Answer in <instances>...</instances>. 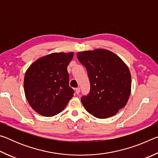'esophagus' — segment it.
<instances>
[{
  "mask_svg": "<svg viewBox=\"0 0 158 158\" xmlns=\"http://www.w3.org/2000/svg\"><path fill=\"white\" fill-rule=\"evenodd\" d=\"M75 92H76L77 94H79V93H80L79 88H77V89H75Z\"/></svg>",
  "mask_w": 158,
  "mask_h": 158,
  "instance_id": "esophagus-1",
  "label": "esophagus"
}]
</instances>
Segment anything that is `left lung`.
<instances>
[{"mask_svg":"<svg viewBox=\"0 0 158 158\" xmlns=\"http://www.w3.org/2000/svg\"><path fill=\"white\" fill-rule=\"evenodd\" d=\"M77 58L87 70L90 89L81 100L89 114L98 118L114 116L127 104L131 75L123 61L110 51L79 52Z\"/></svg>","mask_w":158,"mask_h":158,"instance_id":"8db88e82","label":"left lung"}]
</instances>
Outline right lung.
Masks as SVG:
<instances>
[{"mask_svg": "<svg viewBox=\"0 0 158 158\" xmlns=\"http://www.w3.org/2000/svg\"><path fill=\"white\" fill-rule=\"evenodd\" d=\"M73 52L53 53L31 64L24 77V92L29 105L37 113L53 116L62 111L73 97L69 85L68 65Z\"/></svg>", "mask_w": 158, "mask_h": 158, "instance_id": "1", "label": "right lung"}]
</instances>
